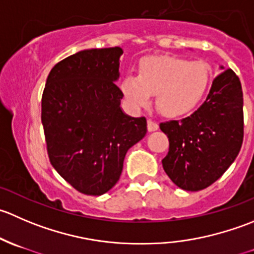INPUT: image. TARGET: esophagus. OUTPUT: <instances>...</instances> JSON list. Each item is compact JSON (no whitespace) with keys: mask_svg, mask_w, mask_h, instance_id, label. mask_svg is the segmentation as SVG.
I'll return each instance as SVG.
<instances>
[{"mask_svg":"<svg viewBox=\"0 0 254 254\" xmlns=\"http://www.w3.org/2000/svg\"><path fill=\"white\" fill-rule=\"evenodd\" d=\"M157 129H158L157 123L152 122V120H147V130H148V131L152 132V131H156Z\"/></svg>","mask_w":254,"mask_h":254,"instance_id":"1","label":"esophagus"}]
</instances>
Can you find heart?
<instances>
[{
  "instance_id": "1",
  "label": "heart",
  "mask_w": 254,
  "mask_h": 254,
  "mask_svg": "<svg viewBox=\"0 0 254 254\" xmlns=\"http://www.w3.org/2000/svg\"><path fill=\"white\" fill-rule=\"evenodd\" d=\"M211 81L209 65L173 56H152L141 61L139 75L130 72L122 82L125 98L134 108H145L156 94L165 117L182 118L195 111Z\"/></svg>"
}]
</instances>
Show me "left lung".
<instances>
[{
    "label": "left lung",
    "mask_w": 254,
    "mask_h": 254,
    "mask_svg": "<svg viewBox=\"0 0 254 254\" xmlns=\"http://www.w3.org/2000/svg\"><path fill=\"white\" fill-rule=\"evenodd\" d=\"M224 71V66H220ZM170 140L162 160L171 181L196 191L220 178L236 160L243 141V93L232 70L212 81L205 102L182 120L161 123Z\"/></svg>",
    "instance_id": "obj_1"
}]
</instances>
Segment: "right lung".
Returning <instances> with one entry per match:
<instances>
[{"instance_id": "add662e5", "label": "right lung", "mask_w": 254, "mask_h": 254, "mask_svg": "<svg viewBox=\"0 0 254 254\" xmlns=\"http://www.w3.org/2000/svg\"><path fill=\"white\" fill-rule=\"evenodd\" d=\"M119 47L81 50L51 68L42 98L50 163L87 195H102L119 181L127 150L147 131L143 117L123 112Z\"/></svg>"}]
</instances>
